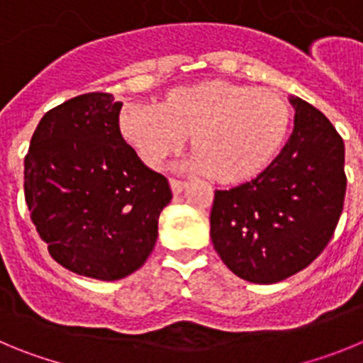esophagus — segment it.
Instances as JSON below:
<instances>
[{"mask_svg":"<svg viewBox=\"0 0 363 363\" xmlns=\"http://www.w3.org/2000/svg\"><path fill=\"white\" fill-rule=\"evenodd\" d=\"M169 184H171V189L174 194H179V192L184 191V187H185V182H182V179H176V178H171V182H169Z\"/></svg>","mask_w":363,"mask_h":363,"instance_id":"obj_1","label":"esophagus"}]
</instances>
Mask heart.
Returning a JSON list of instances; mask_svg holds the SVG:
<instances>
[{
	"label": "heart",
	"mask_w": 363,
	"mask_h": 363,
	"mask_svg": "<svg viewBox=\"0 0 363 363\" xmlns=\"http://www.w3.org/2000/svg\"><path fill=\"white\" fill-rule=\"evenodd\" d=\"M120 129L152 169L165 165L191 134L192 171L218 184H242L277 158L289 136L291 107L271 89L205 79L167 91L158 107L125 108Z\"/></svg>",
	"instance_id": "obj_1"
}]
</instances>
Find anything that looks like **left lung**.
Listing matches in <instances>:
<instances>
[{"label":"left lung","instance_id":"8db88e82","mask_svg":"<svg viewBox=\"0 0 363 363\" xmlns=\"http://www.w3.org/2000/svg\"><path fill=\"white\" fill-rule=\"evenodd\" d=\"M289 142L255 179L216 191L211 240L221 262L252 284H277L320 256L344 209V140L303 99Z\"/></svg>","mask_w":363,"mask_h":363}]
</instances>
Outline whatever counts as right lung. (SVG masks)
I'll return each instance as SVG.
<instances>
[{
	"mask_svg": "<svg viewBox=\"0 0 363 363\" xmlns=\"http://www.w3.org/2000/svg\"><path fill=\"white\" fill-rule=\"evenodd\" d=\"M121 101L89 92L50 108L25 156V200L49 255L69 271L120 280L142 267L172 192L120 130Z\"/></svg>",
	"mask_w": 363,
	"mask_h": 363,
	"instance_id": "right-lung-1",
	"label": "right lung"
}]
</instances>
